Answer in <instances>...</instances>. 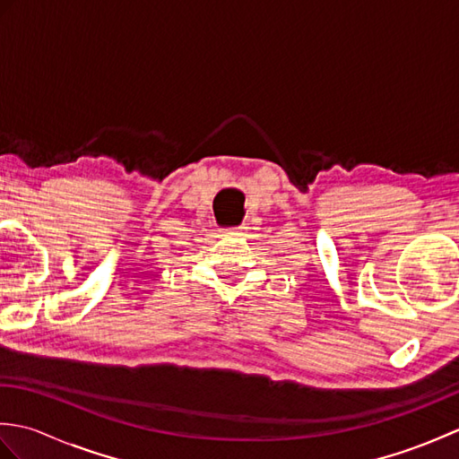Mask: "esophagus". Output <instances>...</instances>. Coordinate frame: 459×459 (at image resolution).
I'll return each instance as SVG.
<instances>
[{"mask_svg":"<svg viewBox=\"0 0 459 459\" xmlns=\"http://www.w3.org/2000/svg\"><path fill=\"white\" fill-rule=\"evenodd\" d=\"M235 230H237V232H242V227H237Z\"/></svg>","mask_w":459,"mask_h":459,"instance_id":"34e87169","label":"esophagus"}]
</instances>
